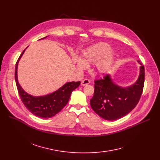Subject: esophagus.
Listing matches in <instances>:
<instances>
[{
  "mask_svg": "<svg viewBox=\"0 0 160 160\" xmlns=\"http://www.w3.org/2000/svg\"><path fill=\"white\" fill-rule=\"evenodd\" d=\"M89 83H90L89 80H88V79H84V80L82 81L81 85H82V86H86V85L89 84Z\"/></svg>",
  "mask_w": 160,
  "mask_h": 160,
  "instance_id": "1",
  "label": "esophagus"
}]
</instances>
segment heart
Returning <instances> with one entry per match:
<instances>
[{"label":"heart","mask_w":160,"mask_h":160,"mask_svg":"<svg viewBox=\"0 0 160 160\" xmlns=\"http://www.w3.org/2000/svg\"><path fill=\"white\" fill-rule=\"evenodd\" d=\"M116 51L104 42H99L83 50L80 60L76 61L77 68L83 70L87 65L95 63V69L98 74H105L112 67Z\"/></svg>","instance_id":"heart-1"}]
</instances>
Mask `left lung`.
<instances>
[{
    "label": "left lung",
    "instance_id": "1",
    "mask_svg": "<svg viewBox=\"0 0 160 160\" xmlns=\"http://www.w3.org/2000/svg\"><path fill=\"white\" fill-rule=\"evenodd\" d=\"M140 65L138 80L132 85L122 87L112 80L110 74L95 81L94 95L90 100L93 111L102 119L114 121L128 114L138 104L143 89L145 68Z\"/></svg>",
    "mask_w": 160,
    "mask_h": 160
}]
</instances>
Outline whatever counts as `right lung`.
I'll list each match as a JSON object with an SVG mask.
<instances>
[{
	"instance_id": "right-lung-1",
	"label": "right lung",
	"mask_w": 160,
	"mask_h": 160,
	"mask_svg": "<svg viewBox=\"0 0 160 160\" xmlns=\"http://www.w3.org/2000/svg\"><path fill=\"white\" fill-rule=\"evenodd\" d=\"M47 36L40 39H44ZM25 48L15 65V80L19 96L24 105L34 115L40 118L48 119L60 112L68 102L72 92L80 84V82H67L58 90L43 96H33L27 93L20 86L18 77V68L20 59L23 55Z\"/></svg>"
}]
</instances>
